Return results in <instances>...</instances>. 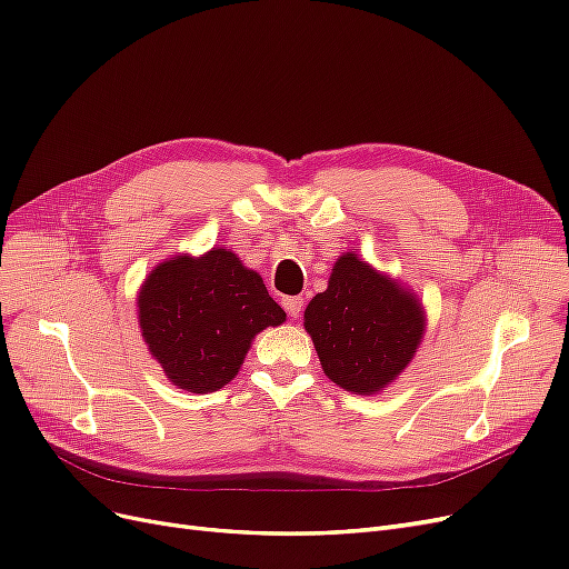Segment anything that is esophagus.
<instances>
[{
	"label": "esophagus",
	"mask_w": 569,
	"mask_h": 569,
	"mask_svg": "<svg viewBox=\"0 0 569 569\" xmlns=\"http://www.w3.org/2000/svg\"><path fill=\"white\" fill-rule=\"evenodd\" d=\"M302 307H305V300L302 298H286L283 300V309L290 319H298L302 313Z\"/></svg>",
	"instance_id": "esophagus-1"
}]
</instances>
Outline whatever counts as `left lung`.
Wrapping results in <instances>:
<instances>
[{
    "label": "left lung",
    "mask_w": 569,
    "mask_h": 569,
    "mask_svg": "<svg viewBox=\"0 0 569 569\" xmlns=\"http://www.w3.org/2000/svg\"><path fill=\"white\" fill-rule=\"evenodd\" d=\"M305 328L330 380L370 396L412 361L425 335V309L408 288L345 252L328 288L307 305Z\"/></svg>",
    "instance_id": "1"
}]
</instances>
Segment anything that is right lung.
Listing matches in <instances>:
<instances>
[{"instance_id": "add662e5", "label": "right lung", "mask_w": 569, "mask_h": 569, "mask_svg": "<svg viewBox=\"0 0 569 569\" xmlns=\"http://www.w3.org/2000/svg\"><path fill=\"white\" fill-rule=\"evenodd\" d=\"M142 338L178 389L210 393L231 382L250 342L286 311L269 298L258 271L234 252L213 248L178 256L144 279L138 296Z\"/></svg>"}]
</instances>
